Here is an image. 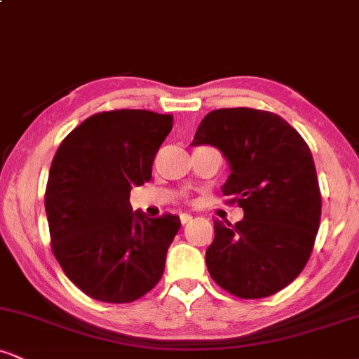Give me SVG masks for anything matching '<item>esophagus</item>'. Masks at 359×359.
<instances>
[{"mask_svg": "<svg viewBox=\"0 0 359 359\" xmlns=\"http://www.w3.org/2000/svg\"><path fill=\"white\" fill-rule=\"evenodd\" d=\"M191 221H192L191 214H187V212L180 214V222H182V224H187V222H191Z\"/></svg>", "mask_w": 359, "mask_h": 359, "instance_id": "1", "label": "esophagus"}]
</instances>
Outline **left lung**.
<instances>
[{
  "label": "left lung",
  "mask_w": 359,
  "mask_h": 359,
  "mask_svg": "<svg viewBox=\"0 0 359 359\" xmlns=\"http://www.w3.org/2000/svg\"><path fill=\"white\" fill-rule=\"evenodd\" d=\"M191 145H211L229 165L221 191L245 216L214 221L205 265L241 299L277 294L299 277L320 221V192L307 143L278 114L224 108L205 114Z\"/></svg>",
  "instance_id": "8db88e82"
}]
</instances>
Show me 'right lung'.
Here are the masks:
<instances>
[{"label": "right lung", "mask_w": 359, "mask_h": 359, "mask_svg": "<svg viewBox=\"0 0 359 359\" xmlns=\"http://www.w3.org/2000/svg\"><path fill=\"white\" fill-rule=\"evenodd\" d=\"M172 114L97 113L65 137L52 160L45 211L52 251L72 283L109 304L150 292L165 269L179 216L133 211L130 192L151 179Z\"/></svg>", "instance_id": "right-lung-1"}]
</instances>
